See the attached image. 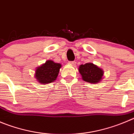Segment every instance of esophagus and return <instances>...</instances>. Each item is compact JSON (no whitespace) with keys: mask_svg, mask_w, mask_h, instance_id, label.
I'll return each mask as SVG.
<instances>
[{"mask_svg":"<svg viewBox=\"0 0 134 134\" xmlns=\"http://www.w3.org/2000/svg\"><path fill=\"white\" fill-rule=\"evenodd\" d=\"M69 64L72 65H73V66H75L76 62H75V61H70Z\"/></svg>","mask_w":134,"mask_h":134,"instance_id":"obj_1","label":"esophagus"}]
</instances>
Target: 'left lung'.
Masks as SVG:
<instances>
[{
	"mask_svg": "<svg viewBox=\"0 0 134 134\" xmlns=\"http://www.w3.org/2000/svg\"><path fill=\"white\" fill-rule=\"evenodd\" d=\"M79 72L82 79L89 83H98L103 79V70L92 63L81 65L79 67Z\"/></svg>",
	"mask_w": 134,
	"mask_h": 134,
	"instance_id": "8db88e82",
	"label": "left lung"
}]
</instances>
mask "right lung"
Here are the masks:
<instances>
[{
    "label": "right lung",
    "mask_w": 134,
    "mask_h": 134,
    "mask_svg": "<svg viewBox=\"0 0 134 134\" xmlns=\"http://www.w3.org/2000/svg\"><path fill=\"white\" fill-rule=\"evenodd\" d=\"M61 67L60 63H55L52 60H47L46 63L36 69L34 77L38 82L42 85L53 82L57 79Z\"/></svg>",
    "instance_id": "obj_1"
}]
</instances>
